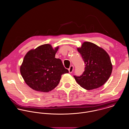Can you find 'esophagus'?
I'll use <instances>...</instances> for the list:
<instances>
[{"instance_id":"esophagus-1","label":"esophagus","mask_w":129,"mask_h":129,"mask_svg":"<svg viewBox=\"0 0 129 129\" xmlns=\"http://www.w3.org/2000/svg\"><path fill=\"white\" fill-rule=\"evenodd\" d=\"M73 70H74V66H73V65L70 66V68H69V69H68L69 72V73H71L73 72Z\"/></svg>"}]
</instances>
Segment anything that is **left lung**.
I'll return each mask as SVG.
<instances>
[{
	"mask_svg": "<svg viewBox=\"0 0 129 129\" xmlns=\"http://www.w3.org/2000/svg\"><path fill=\"white\" fill-rule=\"evenodd\" d=\"M77 50L85 67L81 76H74L76 82L86 90L96 89L103 85L110 78L113 70L109 54L103 48L88 42H84Z\"/></svg>",
	"mask_w": 129,
	"mask_h": 129,
	"instance_id": "left-lung-1",
	"label": "left lung"
}]
</instances>
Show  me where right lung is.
Returning <instances> with one entry per match:
<instances>
[{
	"label": "right lung",
	"instance_id": "1",
	"mask_svg": "<svg viewBox=\"0 0 129 129\" xmlns=\"http://www.w3.org/2000/svg\"><path fill=\"white\" fill-rule=\"evenodd\" d=\"M59 47L54 49L44 44L29 51L20 67V74L26 84L33 89L48 92L59 84L61 75L68 73L62 61L55 58Z\"/></svg>",
	"mask_w": 129,
	"mask_h": 129
}]
</instances>
